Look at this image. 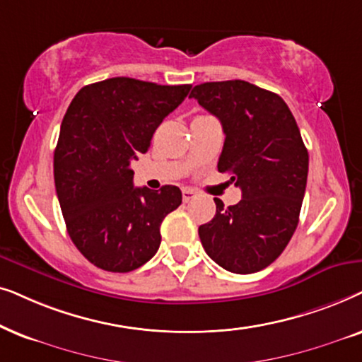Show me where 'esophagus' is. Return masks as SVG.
<instances>
[{
	"mask_svg": "<svg viewBox=\"0 0 362 362\" xmlns=\"http://www.w3.org/2000/svg\"><path fill=\"white\" fill-rule=\"evenodd\" d=\"M194 197H195V192L192 190V189H184V190H182V200H184L185 204H187V202H190L192 199H194Z\"/></svg>",
	"mask_w": 362,
	"mask_h": 362,
	"instance_id": "34e87169",
	"label": "esophagus"
}]
</instances>
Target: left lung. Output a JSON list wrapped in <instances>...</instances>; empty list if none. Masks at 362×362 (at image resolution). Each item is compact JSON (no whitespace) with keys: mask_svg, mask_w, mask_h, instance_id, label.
<instances>
[{"mask_svg":"<svg viewBox=\"0 0 362 362\" xmlns=\"http://www.w3.org/2000/svg\"><path fill=\"white\" fill-rule=\"evenodd\" d=\"M190 98L218 117L225 142L218 172L231 173L242 200L199 226L209 257L231 273L272 264L295 233L308 178V151L290 107L247 81L204 83Z\"/></svg>","mask_w":362,"mask_h":362,"instance_id":"8db88e82","label":"left lung"}]
</instances>
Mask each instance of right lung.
Segmentation results:
<instances>
[{"instance_id": "add662e5", "label": "right lung", "mask_w": 362, "mask_h": 362, "mask_svg": "<svg viewBox=\"0 0 362 362\" xmlns=\"http://www.w3.org/2000/svg\"><path fill=\"white\" fill-rule=\"evenodd\" d=\"M190 88L112 77L84 86L67 107L54 151L56 192L72 243L94 267L132 272L160 247V225L182 192L137 189L131 162Z\"/></svg>"}]
</instances>
